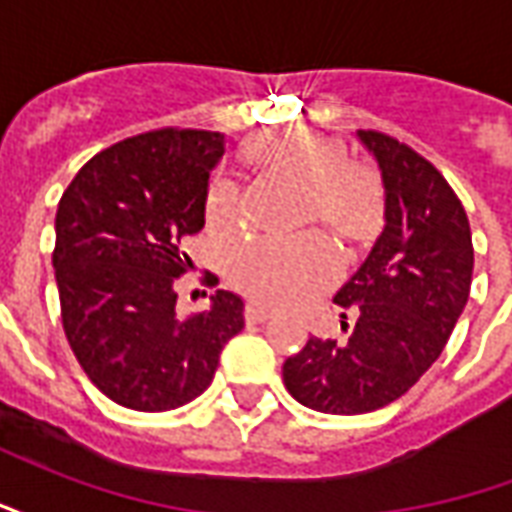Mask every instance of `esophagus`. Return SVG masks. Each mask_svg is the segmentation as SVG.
I'll list each match as a JSON object with an SVG mask.
<instances>
[{
    "label": "esophagus",
    "mask_w": 512,
    "mask_h": 512,
    "mask_svg": "<svg viewBox=\"0 0 512 512\" xmlns=\"http://www.w3.org/2000/svg\"><path fill=\"white\" fill-rule=\"evenodd\" d=\"M271 315H274V312L268 310V307H263V304H255V301H249L244 310V318L249 323H266Z\"/></svg>",
    "instance_id": "obj_1"
}]
</instances>
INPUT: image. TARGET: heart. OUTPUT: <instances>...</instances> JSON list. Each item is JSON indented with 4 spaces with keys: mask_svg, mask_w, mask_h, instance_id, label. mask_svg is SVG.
<instances>
[{
    "mask_svg": "<svg viewBox=\"0 0 512 512\" xmlns=\"http://www.w3.org/2000/svg\"><path fill=\"white\" fill-rule=\"evenodd\" d=\"M241 156L257 175L285 180L304 194V219L326 224L345 244L376 241L386 222V189L376 169L348 158L337 136L312 128H277L252 136ZM208 222L216 230L244 224V200L233 180H216L208 197ZM340 257L332 246L304 241H249L230 255V279L246 296L271 307H290L332 285Z\"/></svg>",
    "mask_w": 512,
    "mask_h": 512,
    "instance_id": "obj_1",
    "label": "heart"
}]
</instances>
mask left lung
Listing matches in <instances>:
<instances>
[{
    "label": "left lung",
    "instance_id": "left-lung-1",
    "mask_svg": "<svg viewBox=\"0 0 512 512\" xmlns=\"http://www.w3.org/2000/svg\"><path fill=\"white\" fill-rule=\"evenodd\" d=\"M359 139L384 175V233L334 296L343 340L310 337L282 365L290 395L323 414H367L406 395L444 351L472 288V230L447 178L384 131L362 128Z\"/></svg>",
    "mask_w": 512,
    "mask_h": 512
}]
</instances>
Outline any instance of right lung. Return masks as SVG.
Wrapping results in <instances>:
<instances>
[{
    "mask_svg": "<svg viewBox=\"0 0 512 512\" xmlns=\"http://www.w3.org/2000/svg\"><path fill=\"white\" fill-rule=\"evenodd\" d=\"M222 139L172 126L128 136L62 191L51 255L62 329L87 378L134 411H172L202 395L224 343L244 329V301L230 290L213 293L211 310L175 312L191 268L183 244L205 224Z\"/></svg>",
    "mask_w": 512,
    "mask_h": 512,
    "instance_id": "1",
    "label": "right lung"
}]
</instances>
